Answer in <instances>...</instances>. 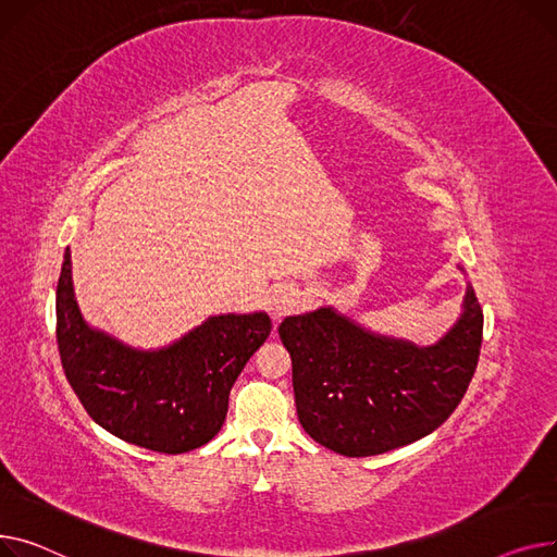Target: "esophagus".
I'll return each mask as SVG.
<instances>
[{"label": "esophagus", "instance_id": "34e87169", "mask_svg": "<svg viewBox=\"0 0 557 557\" xmlns=\"http://www.w3.org/2000/svg\"><path fill=\"white\" fill-rule=\"evenodd\" d=\"M299 306V289L294 285H278L270 292V299H268V308L272 312V317L281 319L287 312H292L294 308Z\"/></svg>", "mask_w": 557, "mask_h": 557}]
</instances>
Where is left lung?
Segmentation results:
<instances>
[{"label":"left lung","mask_w":557,"mask_h":557,"mask_svg":"<svg viewBox=\"0 0 557 557\" xmlns=\"http://www.w3.org/2000/svg\"><path fill=\"white\" fill-rule=\"evenodd\" d=\"M278 335L304 430L337 454L375 456L432 434L459 407L483 310L468 285L461 319L430 348L373 335L331 308L287 317Z\"/></svg>","instance_id":"8db88e82"}]
</instances>
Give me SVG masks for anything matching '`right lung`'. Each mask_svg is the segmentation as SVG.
Here are the masks:
<instances>
[{"mask_svg": "<svg viewBox=\"0 0 557 557\" xmlns=\"http://www.w3.org/2000/svg\"><path fill=\"white\" fill-rule=\"evenodd\" d=\"M265 312L207 319L163 350H135L85 323L72 285V253L55 289L60 362L85 411L103 430L161 454H184L222 428L228 394L270 337Z\"/></svg>", "mask_w": 557, "mask_h": 557, "instance_id": "1", "label": "right lung"}]
</instances>
